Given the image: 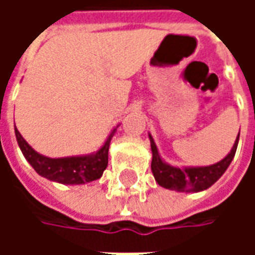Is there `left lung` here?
Here are the masks:
<instances>
[{
    "instance_id": "8db88e82",
    "label": "left lung",
    "mask_w": 255,
    "mask_h": 255,
    "mask_svg": "<svg viewBox=\"0 0 255 255\" xmlns=\"http://www.w3.org/2000/svg\"><path fill=\"white\" fill-rule=\"evenodd\" d=\"M150 146H151V172L154 175L155 182L161 187L168 190H175L177 192H199L206 190L224 175L227 168L234 160L236 147L239 143V135L232 149L224 158L213 165L206 166H175L162 160L155 146L153 136L149 133Z\"/></svg>"
}]
</instances>
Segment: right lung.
I'll return each mask as SVG.
<instances>
[{
	"label": "right lung",
	"mask_w": 255,
	"mask_h": 255,
	"mask_svg": "<svg viewBox=\"0 0 255 255\" xmlns=\"http://www.w3.org/2000/svg\"><path fill=\"white\" fill-rule=\"evenodd\" d=\"M117 127L112 129V132L108 135L104 144L94 153L61 157V158H50L46 155L39 154L25 142V139L20 135L17 128H14V133H16V140L21 153L38 175L46 177L50 182L61 183L67 186H76V184L94 182L102 176V173L108 166L109 144L116 132Z\"/></svg>",
	"instance_id": "obj_1"
}]
</instances>
